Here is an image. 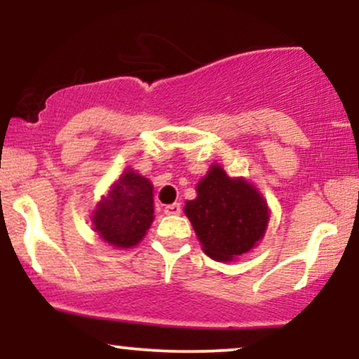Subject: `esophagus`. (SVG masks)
<instances>
[{
	"instance_id": "esophagus-1",
	"label": "esophagus",
	"mask_w": 359,
	"mask_h": 359,
	"mask_svg": "<svg viewBox=\"0 0 359 359\" xmlns=\"http://www.w3.org/2000/svg\"><path fill=\"white\" fill-rule=\"evenodd\" d=\"M182 211V205L179 203H174V204H168L165 205V209H163V212L168 214V216H177V214H180Z\"/></svg>"
}]
</instances>
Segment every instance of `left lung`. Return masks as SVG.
<instances>
[{
  "instance_id": "left-lung-1",
  "label": "left lung",
  "mask_w": 359,
  "mask_h": 359,
  "mask_svg": "<svg viewBox=\"0 0 359 359\" xmlns=\"http://www.w3.org/2000/svg\"><path fill=\"white\" fill-rule=\"evenodd\" d=\"M185 214L214 259H233L262 240L269 222V208L253 185L229 179L219 165L197 184V199L185 203Z\"/></svg>"
}]
</instances>
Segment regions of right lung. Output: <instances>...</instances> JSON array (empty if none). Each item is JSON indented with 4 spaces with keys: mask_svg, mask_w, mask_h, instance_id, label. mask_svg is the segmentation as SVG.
Masks as SVG:
<instances>
[{
    "mask_svg": "<svg viewBox=\"0 0 359 359\" xmlns=\"http://www.w3.org/2000/svg\"><path fill=\"white\" fill-rule=\"evenodd\" d=\"M154 221V187L143 175L128 170L113 184L94 211V231L109 245H138Z\"/></svg>",
    "mask_w": 359,
    "mask_h": 359,
    "instance_id": "obj_1",
    "label": "right lung"
}]
</instances>
